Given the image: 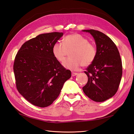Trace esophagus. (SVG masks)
<instances>
[{
  "mask_svg": "<svg viewBox=\"0 0 134 134\" xmlns=\"http://www.w3.org/2000/svg\"><path fill=\"white\" fill-rule=\"evenodd\" d=\"M77 75V73L76 72H72V76H75Z\"/></svg>",
  "mask_w": 134,
  "mask_h": 134,
  "instance_id": "obj_1",
  "label": "esophagus"
}]
</instances>
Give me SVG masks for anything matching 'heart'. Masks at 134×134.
<instances>
[{"label": "heart", "mask_w": 134, "mask_h": 134, "mask_svg": "<svg viewBox=\"0 0 134 134\" xmlns=\"http://www.w3.org/2000/svg\"><path fill=\"white\" fill-rule=\"evenodd\" d=\"M71 51L69 58L63 63L64 66L70 70H77L83 65L87 66L94 62L97 56V49L86 37L80 34L67 35L63 39V43L56 42L52 47V53L55 58L63 62Z\"/></svg>", "instance_id": "obj_1"}]
</instances>
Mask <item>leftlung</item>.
Returning a JSON list of instances; mask_svg holds the SVG:
<instances>
[{"instance_id": "8db88e82", "label": "left lung", "mask_w": 134, "mask_h": 134, "mask_svg": "<svg viewBox=\"0 0 134 134\" xmlns=\"http://www.w3.org/2000/svg\"><path fill=\"white\" fill-rule=\"evenodd\" d=\"M93 36L97 56L84 73L88 77L83 87L87 97L95 102H103L114 96L120 83L122 67L117 46L110 37L94 29L83 30Z\"/></svg>"}]
</instances>
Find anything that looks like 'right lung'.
<instances>
[{
    "label": "right lung",
    "mask_w": 134,
    "mask_h": 134,
    "mask_svg": "<svg viewBox=\"0 0 134 134\" xmlns=\"http://www.w3.org/2000/svg\"><path fill=\"white\" fill-rule=\"evenodd\" d=\"M62 32L38 35L22 45L15 56L13 69L17 90L32 105L45 108L61 92L71 72L57 61L52 47Z\"/></svg>",
    "instance_id": "1"
}]
</instances>
